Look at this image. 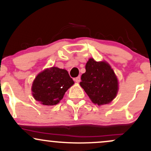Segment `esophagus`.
<instances>
[{
  "mask_svg": "<svg viewBox=\"0 0 151 151\" xmlns=\"http://www.w3.org/2000/svg\"><path fill=\"white\" fill-rule=\"evenodd\" d=\"M74 80L76 82H77V83H79V82H80V81H81L80 77H77L74 78Z\"/></svg>",
  "mask_w": 151,
  "mask_h": 151,
  "instance_id": "34e87169",
  "label": "esophagus"
}]
</instances>
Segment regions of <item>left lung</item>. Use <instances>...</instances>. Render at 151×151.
Segmentation results:
<instances>
[{"mask_svg": "<svg viewBox=\"0 0 151 151\" xmlns=\"http://www.w3.org/2000/svg\"><path fill=\"white\" fill-rule=\"evenodd\" d=\"M86 72L81 75L80 86L90 99L98 106L112 101L119 90V82L113 69L106 62H96L90 58Z\"/></svg>", "mask_w": 151, "mask_h": 151, "instance_id": "1", "label": "left lung"}]
</instances>
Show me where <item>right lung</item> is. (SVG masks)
Returning <instances> with one entry per match:
<instances>
[{
	"instance_id": "add662e5",
	"label": "right lung",
	"mask_w": 151,
	"mask_h": 151,
	"mask_svg": "<svg viewBox=\"0 0 151 151\" xmlns=\"http://www.w3.org/2000/svg\"><path fill=\"white\" fill-rule=\"evenodd\" d=\"M74 83L66 70L50 67L35 77L32 85V96L43 105H56Z\"/></svg>"
}]
</instances>
